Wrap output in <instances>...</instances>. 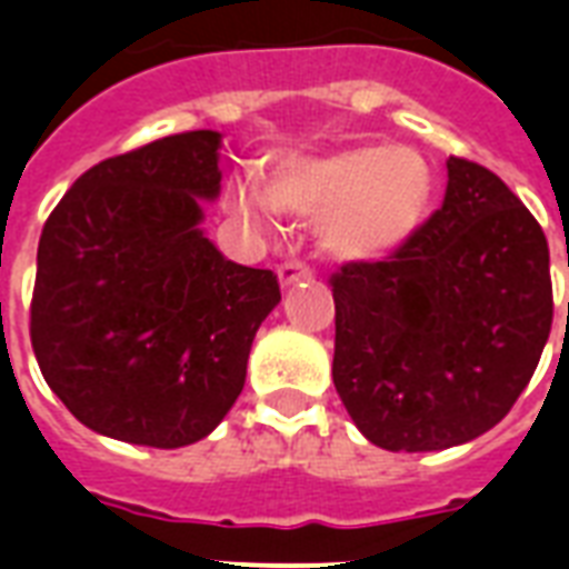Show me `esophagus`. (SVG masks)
Returning <instances> with one entry per match:
<instances>
[{"label": "esophagus", "instance_id": "esophagus-1", "mask_svg": "<svg viewBox=\"0 0 569 569\" xmlns=\"http://www.w3.org/2000/svg\"><path fill=\"white\" fill-rule=\"evenodd\" d=\"M277 277H280V283L283 286H292L298 283V280H310L312 268L307 266V262H301V259H289V262H283V266L277 268Z\"/></svg>", "mask_w": 569, "mask_h": 569}]
</instances>
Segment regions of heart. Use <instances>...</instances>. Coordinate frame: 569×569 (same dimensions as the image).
Returning <instances> with one entry per match:
<instances>
[{"instance_id":"1","label":"heart","mask_w":569,"mask_h":569,"mask_svg":"<svg viewBox=\"0 0 569 569\" xmlns=\"http://www.w3.org/2000/svg\"><path fill=\"white\" fill-rule=\"evenodd\" d=\"M433 171L413 147H346L325 156H286L271 182L236 177L227 209L250 230L268 232L277 209L321 221V248L369 262L405 244L431 206Z\"/></svg>"}]
</instances>
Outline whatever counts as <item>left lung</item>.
<instances>
[{
	"label": "left lung",
	"mask_w": 569,
	"mask_h": 569,
	"mask_svg": "<svg viewBox=\"0 0 569 569\" xmlns=\"http://www.w3.org/2000/svg\"><path fill=\"white\" fill-rule=\"evenodd\" d=\"M446 168L442 206L401 248L330 277L333 383L387 451L449 449L502 422L552 330L535 214L485 164L449 156Z\"/></svg>",
	"instance_id": "left-lung-1"
}]
</instances>
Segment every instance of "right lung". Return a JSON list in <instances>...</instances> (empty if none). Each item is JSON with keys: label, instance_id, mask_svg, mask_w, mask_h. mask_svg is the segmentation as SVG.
Here are the masks:
<instances>
[{"label": "right lung", "instance_id": "obj_1", "mask_svg": "<svg viewBox=\"0 0 569 569\" xmlns=\"http://www.w3.org/2000/svg\"><path fill=\"white\" fill-rule=\"evenodd\" d=\"M221 136L180 132L93 164L43 223L31 348L70 413L114 440L180 449L236 405L268 268L223 259L197 223L221 191Z\"/></svg>", "mask_w": 569, "mask_h": 569}]
</instances>
